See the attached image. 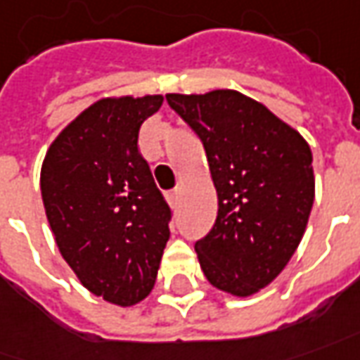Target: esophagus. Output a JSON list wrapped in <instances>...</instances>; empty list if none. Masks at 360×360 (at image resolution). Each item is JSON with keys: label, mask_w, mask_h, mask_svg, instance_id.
Returning <instances> with one entry per match:
<instances>
[{"label": "esophagus", "mask_w": 360, "mask_h": 360, "mask_svg": "<svg viewBox=\"0 0 360 360\" xmlns=\"http://www.w3.org/2000/svg\"><path fill=\"white\" fill-rule=\"evenodd\" d=\"M179 193H181L179 189H173L167 193V200H169L173 207H175V205H177V200H179Z\"/></svg>", "instance_id": "obj_1"}]
</instances>
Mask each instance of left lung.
Returning <instances> with one entry per match:
<instances>
[{"label": "left lung", "instance_id": "1", "mask_svg": "<svg viewBox=\"0 0 360 360\" xmlns=\"http://www.w3.org/2000/svg\"><path fill=\"white\" fill-rule=\"evenodd\" d=\"M202 141L219 212L195 242L207 280L246 297L278 278L314 207V155L292 126L236 90L167 94Z\"/></svg>", "mask_w": 360, "mask_h": 360}]
</instances>
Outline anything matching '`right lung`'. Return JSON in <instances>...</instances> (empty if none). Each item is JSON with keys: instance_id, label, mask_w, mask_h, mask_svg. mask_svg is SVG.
Wrapping results in <instances>:
<instances>
[{"instance_id": "1", "label": "right lung", "mask_w": 360, "mask_h": 360, "mask_svg": "<svg viewBox=\"0 0 360 360\" xmlns=\"http://www.w3.org/2000/svg\"><path fill=\"white\" fill-rule=\"evenodd\" d=\"M163 96L102 98L51 143L41 167L46 219L88 292L128 307L158 278L171 209L138 149Z\"/></svg>"}]
</instances>
